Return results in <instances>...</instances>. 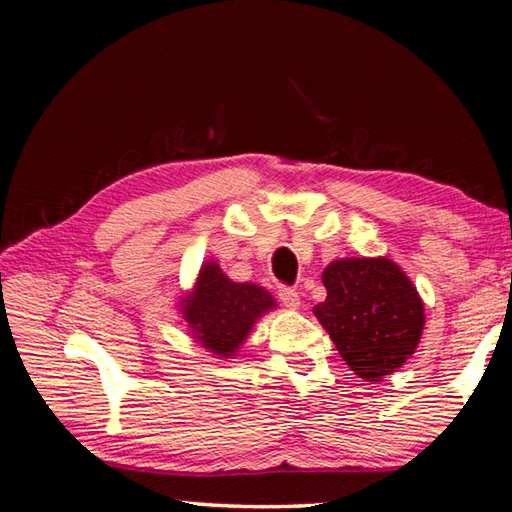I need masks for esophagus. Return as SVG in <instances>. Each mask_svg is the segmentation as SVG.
Masks as SVG:
<instances>
[{
    "mask_svg": "<svg viewBox=\"0 0 512 512\" xmlns=\"http://www.w3.org/2000/svg\"><path fill=\"white\" fill-rule=\"evenodd\" d=\"M277 300H280L282 305L289 307V309H298L300 307L298 291L291 289V287H280V289H277Z\"/></svg>",
    "mask_w": 512,
    "mask_h": 512,
    "instance_id": "esophagus-1",
    "label": "esophagus"
}]
</instances>
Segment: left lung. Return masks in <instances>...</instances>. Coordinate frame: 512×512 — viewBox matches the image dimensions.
I'll return each instance as SVG.
<instances>
[{
	"mask_svg": "<svg viewBox=\"0 0 512 512\" xmlns=\"http://www.w3.org/2000/svg\"><path fill=\"white\" fill-rule=\"evenodd\" d=\"M323 284L327 298L314 314L354 375L379 381L418 348L424 305L391 259H339L325 268Z\"/></svg>",
	"mask_w": 512,
	"mask_h": 512,
	"instance_id": "left-lung-1",
	"label": "left lung"
}]
</instances>
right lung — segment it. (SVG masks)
Masks as SVG:
<instances>
[{
  "label": "right lung",
  "mask_w": 512,
  "mask_h": 512,
  "mask_svg": "<svg viewBox=\"0 0 512 512\" xmlns=\"http://www.w3.org/2000/svg\"><path fill=\"white\" fill-rule=\"evenodd\" d=\"M273 305V296L262 287L232 282L219 266L205 264L183 311L203 348L232 357L255 320Z\"/></svg>",
  "instance_id": "1"
}]
</instances>
